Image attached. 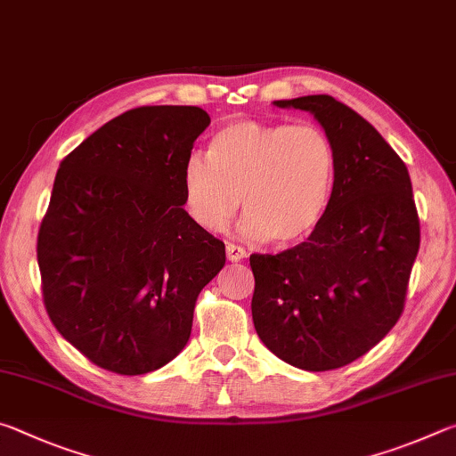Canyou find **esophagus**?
I'll return each instance as SVG.
<instances>
[{
	"instance_id": "obj_1",
	"label": "esophagus",
	"mask_w": 456,
	"mask_h": 456,
	"mask_svg": "<svg viewBox=\"0 0 456 456\" xmlns=\"http://www.w3.org/2000/svg\"><path fill=\"white\" fill-rule=\"evenodd\" d=\"M225 251H227V259L229 261H241V259L247 257V251L243 249V247H239L235 243H227Z\"/></svg>"
}]
</instances>
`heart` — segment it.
Segmentation results:
<instances>
[{
	"label": "heart",
	"instance_id": "obj_1",
	"mask_svg": "<svg viewBox=\"0 0 456 456\" xmlns=\"http://www.w3.org/2000/svg\"><path fill=\"white\" fill-rule=\"evenodd\" d=\"M334 181L328 134L288 122H229L213 134L209 152L189 154L183 171L184 203L200 227L221 233L243 205V233L283 245L320 225Z\"/></svg>",
	"mask_w": 456,
	"mask_h": 456
}]
</instances>
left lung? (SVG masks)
Here are the masks:
<instances>
[{
    "mask_svg": "<svg viewBox=\"0 0 456 456\" xmlns=\"http://www.w3.org/2000/svg\"><path fill=\"white\" fill-rule=\"evenodd\" d=\"M275 106L314 114L336 151V181L304 243L249 257L253 326L277 358L326 372L364 356L403 315L420 221L403 159L358 112L328 94Z\"/></svg>",
    "mask_w": 456,
    "mask_h": 456,
    "instance_id": "left-lung-1",
    "label": "left lung"
}]
</instances>
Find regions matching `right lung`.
<instances>
[{
	"mask_svg": "<svg viewBox=\"0 0 456 456\" xmlns=\"http://www.w3.org/2000/svg\"><path fill=\"white\" fill-rule=\"evenodd\" d=\"M211 125L199 106H141L61 160L37 233L45 312L92 364L122 376L189 342L225 243L183 209V171Z\"/></svg>",
	"mask_w": 456,
	"mask_h": 456,
	"instance_id": "1",
	"label": "right lung"
}]
</instances>
